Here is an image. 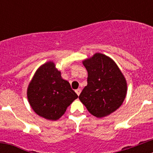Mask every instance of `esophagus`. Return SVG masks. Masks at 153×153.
Here are the masks:
<instances>
[{
  "mask_svg": "<svg viewBox=\"0 0 153 153\" xmlns=\"http://www.w3.org/2000/svg\"><path fill=\"white\" fill-rule=\"evenodd\" d=\"M76 94H77L78 96H79V94H80V93H81L80 89H77V90H76Z\"/></svg>",
  "mask_w": 153,
  "mask_h": 153,
  "instance_id": "esophagus-1",
  "label": "esophagus"
}]
</instances>
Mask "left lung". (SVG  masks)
<instances>
[{
    "instance_id": "1",
    "label": "left lung",
    "mask_w": 153,
    "mask_h": 153,
    "mask_svg": "<svg viewBox=\"0 0 153 153\" xmlns=\"http://www.w3.org/2000/svg\"><path fill=\"white\" fill-rule=\"evenodd\" d=\"M88 77L79 100L93 116L102 118L120 108L127 93L126 78L111 58L96 53L83 61Z\"/></svg>"
}]
</instances>
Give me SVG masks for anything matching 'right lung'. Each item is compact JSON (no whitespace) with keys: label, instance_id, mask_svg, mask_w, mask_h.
Wrapping results in <instances>:
<instances>
[{"label":"right lung","instance_id":"1","mask_svg":"<svg viewBox=\"0 0 153 153\" xmlns=\"http://www.w3.org/2000/svg\"><path fill=\"white\" fill-rule=\"evenodd\" d=\"M27 96L36 114L53 121L59 120L78 97L53 61L44 63L36 70L28 85Z\"/></svg>","mask_w":153,"mask_h":153}]
</instances>
